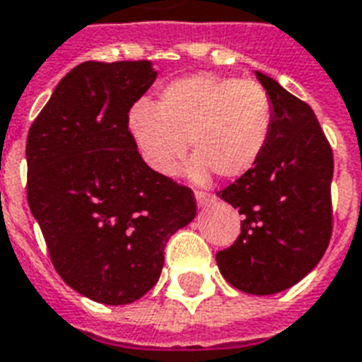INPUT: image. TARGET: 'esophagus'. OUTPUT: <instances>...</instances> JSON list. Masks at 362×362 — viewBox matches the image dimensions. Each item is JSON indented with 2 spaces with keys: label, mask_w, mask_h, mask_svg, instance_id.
Segmentation results:
<instances>
[{
  "label": "esophagus",
  "mask_w": 362,
  "mask_h": 362,
  "mask_svg": "<svg viewBox=\"0 0 362 362\" xmlns=\"http://www.w3.org/2000/svg\"><path fill=\"white\" fill-rule=\"evenodd\" d=\"M194 198H196V204H198V207H206L207 204H209V200H211V194L202 192V190H196Z\"/></svg>",
  "instance_id": "34e87169"
}]
</instances>
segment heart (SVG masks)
I'll list each match as a JSON object with an SVG mask.
<instances>
[{"label": "heart", "mask_w": 362, "mask_h": 362, "mask_svg": "<svg viewBox=\"0 0 362 362\" xmlns=\"http://www.w3.org/2000/svg\"><path fill=\"white\" fill-rule=\"evenodd\" d=\"M274 109L264 86L213 74L183 77L164 86L156 107L137 102L128 132L139 158L160 177H173L189 141L196 156L190 177L236 179L251 172L270 141Z\"/></svg>", "instance_id": "obj_1"}]
</instances>
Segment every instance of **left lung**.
<instances>
[{
  "label": "left lung",
  "instance_id": "1",
  "mask_svg": "<svg viewBox=\"0 0 362 362\" xmlns=\"http://www.w3.org/2000/svg\"><path fill=\"white\" fill-rule=\"evenodd\" d=\"M272 100L270 141L257 166L217 196L243 215L242 232L217 253L226 281L249 295H276L317 266L332 234V149L313 109L255 71Z\"/></svg>",
  "mask_w": 362,
  "mask_h": 362
}]
</instances>
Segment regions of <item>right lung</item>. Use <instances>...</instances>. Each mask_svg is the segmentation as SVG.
Segmentation results:
<instances>
[{
    "label": "right lung",
    "instance_id": "add662e5",
    "mask_svg": "<svg viewBox=\"0 0 362 362\" xmlns=\"http://www.w3.org/2000/svg\"><path fill=\"white\" fill-rule=\"evenodd\" d=\"M149 60L83 62L28 132V204L56 272L79 295L122 306L160 277L170 236L196 217L189 187L143 164L128 132Z\"/></svg>",
    "mask_w": 362,
    "mask_h": 362
}]
</instances>
